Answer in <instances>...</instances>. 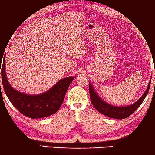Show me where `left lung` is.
<instances>
[{
	"label": "left lung",
	"instance_id": "1",
	"mask_svg": "<svg viewBox=\"0 0 155 155\" xmlns=\"http://www.w3.org/2000/svg\"><path fill=\"white\" fill-rule=\"evenodd\" d=\"M150 81L151 79L150 80L147 90H146L145 93L143 94V96L137 102H135L134 104L126 107H115L107 103L106 102H104L100 98L90 83H89V87H90V96L91 102L97 111L101 113V114L106 115L107 117L120 120L127 118L128 116H130L133 113H134L136 111V109L143 103V100L145 99L149 91V89H150Z\"/></svg>",
	"mask_w": 155,
	"mask_h": 155
}]
</instances>
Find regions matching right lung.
<instances>
[{"label":"right lung","instance_id":"obj_1","mask_svg":"<svg viewBox=\"0 0 155 155\" xmlns=\"http://www.w3.org/2000/svg\"><path fill=\"white\" fill-rule=\"evenodd\" d=\"M0 72L5 92L10 102L21 114L33 119L42 118L55 114L61 106L69 85L74 79V77L63 78L46 92L39 95H28L14 90L8 82L5 57L2 61L0 59Z\"/></svg>","mask_w":155,"mask_h":155}]
</instances>
